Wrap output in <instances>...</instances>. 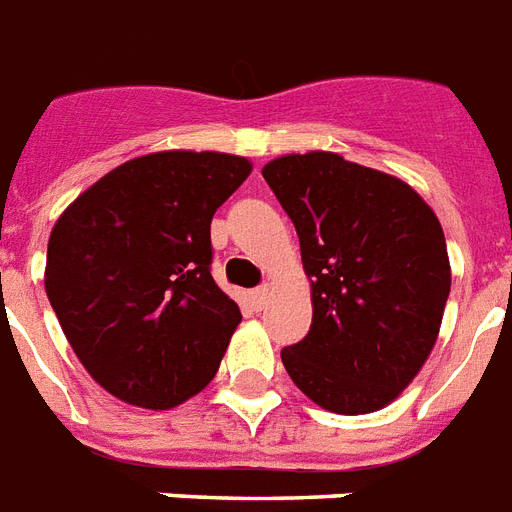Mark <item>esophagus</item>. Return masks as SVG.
Wrapping results in <instances>:
<instances>
[{"label":"esophagus","instance_id":"esophagus-1","mask_svg":"<svg viewBox=\"0 0 512 512\" xmlns=\"http://www.w3.org/2000/svg\"><path fill=\"white\" fill-rule=\"evenodd\" d=\"M249 297H252V305L260 310V307L265 305V299H268V286H257V289H252V294H249Z\"/></svg>","mask_w":512,"mask_h":512}]
</instances>
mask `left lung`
I'll return each instance as SVG.
<instances>
[{
	"mask_svg": "<svg viewBox=\"0 0 512 512\" xmlns=\"http://www.w3.org/2000/svg\"><path fill=\"white\" fill-rule=\"evenodd\" d=\"M263 178L292 218L313 323L284 347L286 373L331 413L400 397L434 350L450 297L444 231L421 194L334 152L270 160Z\"/></svg>",
	"mask_w": 512,
	"mask_h": 512,
	"instance_id": "1",
	"label": "left lung"
}]
</instances>
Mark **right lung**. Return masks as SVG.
I'll list each match as a JSON object with an SVG mask.
<instances>
[{"mask_svg":"<svg viewBox=\"0 0 512 512\" xmlns=\"http://www.w3.org/2000/svg\"><path fill=\"white\" fill-rule=\"evenodd\" d=\"M247 157L170 149L136 157L54 223L44 286L70 347L102 389L147 410L202 392L242 313L215 284L213 215Z\"/></svg>","mask_w":512,"mask_h":512,"instance_id":"obj_1","label":"right lung"}]
</instances>
